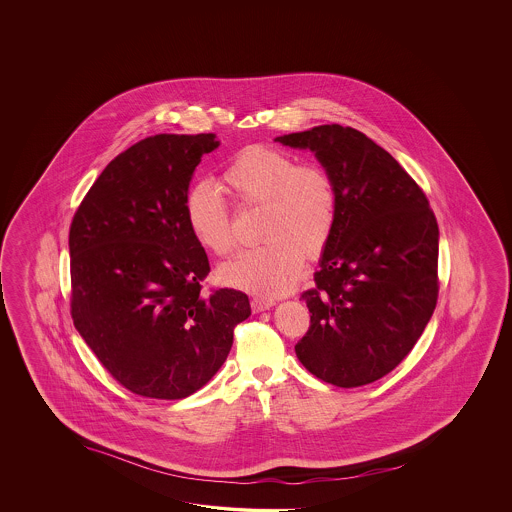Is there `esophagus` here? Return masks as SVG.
<instances>
[{
  "label": "esophagus",
  "instance_id": "1",
  "mask_svg": "<svg viewBox=\"0 0 512 512\" xmlns=\"http://www.w3.org/2000/svg\"><path fill=\"white\" fill-rule=\"evenodd\" d=\"M274 302L272 300H267V298H252L251 307L254 313H261V311H267V309H271Z\"/></svg>",
  "mask_w": 512,
  "mask_h": 512
}]
</instances>
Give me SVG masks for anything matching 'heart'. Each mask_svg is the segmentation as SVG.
Masks as SVG:
<instances>
[{
    "label": "heart",
    "mask_w": 512,
    "mask_h": 512,
    "mask_svg": "<svg viewBox=\"0 0 512 512\" xmlns=\"http://www.w3.org/2000/svg\"><path fill=\"white\" fill-rule=\"evenodd\" d=\"M221 185L240 207H260L258 238L263 243L225 263L219 280L260 296L291 291L305 256H322L337 229L335 177L322 164H298L282 148L251 144L230 157ZM185 219L205 251L216 256L234 251L229 207L212 186L199 183L186 192Z\"/></svg>",
    "instance_id": "heart-1"
}]
</instances>
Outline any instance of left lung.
I'll use <instances>...</instances> for the list:
<instances>
[{"label": "left lung", "instance_id": "obj_1", "mask_svg": "<svg viewBox=\"0 0 512 512\" xmlns=\"http://www.w3.org/2000/svg\"><path fill=\"white\" fill-rule=\"evenodd\" d=\"M309 148L335 177L338 221L302 293L311 326L294 346L338 388L379 381L423 335L439 294V229L423 188L362 131L324 124L276 139Z\"/></svg>", "mask_w": 512, "mask_h": 512}]
</instances>
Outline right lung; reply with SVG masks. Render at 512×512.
<instances>
[{
    "label": "right lung",
    "instance_id": "add662e5",
    "mask_svg": "<svg viewBox=\"0 0 512 512\" xmlns=\"http://www.w3.org/2000/svg\"><path fill=\"white\" fill-rule=\"evenodd\" d=\"M214 133H159L98 175L69 229L71 316L109 375L135 395L175 401L223 366L251 315L236 289L203 291L207 252L190 234L185 196Z\"/></svg>",
    "mask_w": 512,
    "mask_h": 512
}]
</instances>
